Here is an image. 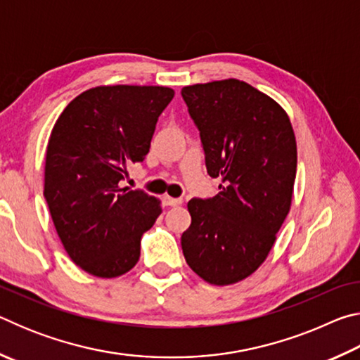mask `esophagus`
Listing matches in <instances>:
<instances>
[{"instance_id":"34e87169","label":"esophagus","mask_w":360,"mask_h":360,"mask_svg":"<svg viewBox=\"0 0 360 360\" xmlns=\"http://www.w3.org/2000/svg\"><path fill=\"white\" fill-rule=\"evenodd\" d=\"M163 205H165V206H179V205H182V198L163 197Z\"/></svg>"}]
</instances>
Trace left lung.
<instances>
[{"label":"left lung","mask_w":360,"mask_h":360,"mask_svg":"<svg viewBox=\"0 0 360 360\" xmlns=\"http://www.w3.org/2000/svg\"><path fill=\"white\" fill-rule=\"evenodd\" d=\"M181 94L208 174L224 182L216 197L187 203L192 222L181 236L182 252L206 283L235 284L264 264L289 214L294 129L275 100L238 79L187 85Z\"/></svg>","instance_id":"left-lung-1"}]
</instances>
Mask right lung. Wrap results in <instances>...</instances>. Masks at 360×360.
Listing matches in <instances>:
<instances>
[{
	"mask_svg": "<svg viewBox=\"0 0 360 360\" xmlns=\"http://www.w3.org/2000/svg\"><path fill=\"white\" fill-rule=\"evenodd\" d=\"M173 96L162 85H98L77 95L53 125L44 197L65 251L90 275L130 271L143 233L160 216V200L120 181L148 155Z\"/></svg>",
	"mask_w": 360,
	"mask_h": 360,
	"instance_id": "obj_1",
	"label": "right lung"
}]
</instances>
